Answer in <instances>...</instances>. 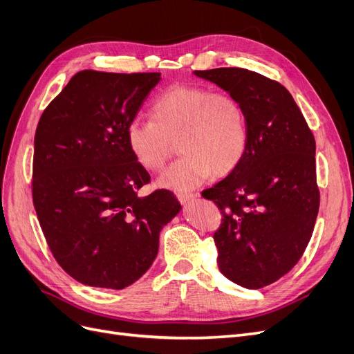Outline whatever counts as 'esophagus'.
<instances>
[{"label":"esophagus","mask_w":354,"mask_h":354,"mask_svg":"<svg viewBox=\"0 0 354 354\" xmlns=\"http://www.w3.org/2000/svg\"><path fill=\"white\" fill-rule=\"evenodd\" d=\"M178 200L182 203V204H188L191 201H194L195 198H197V194H191V192H178L176 194Z\"/></svg>","instance_id":"1"}]
</instances>
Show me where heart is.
Returning <instances> with one entry per match:
<instances>
[{"mask_svg":"<svg viewBox=\"0 0 354 354\" xmlns=\"http://www.w3.org/2000/svg\"><path fill=\"white\" fill-rule=\"evenodd\" d=\"M150 120L127 127L136 160L156 172L167 162L178 140L182 154L159 178L166 188L188 191L212 175H226L248 149V121L238 99L198 86H172L153 102Z\"/></svg>","mask_w":354,"mask_h":354,"instance_id":"1","label":"heart"}]
</instances>
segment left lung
<instances>
[{"instance_id": "left-lung-1", "label": "left lung", "mask_w": 354, "mask_h": 354, "mask_svg": "<svg viewBox=\"0 0 354 354\" xmlns=\"http://www.w3.org/2000/svg\"><path fill=\"white\" fill-rule=\"evenodd\" d=\"M194 74L238 99L246 113L243 159L201 195L223 214L214 233L218 270L261 289L289 272L310 241L319 208L315 138L280 83L245 68Z\"/></svg>"}]
</instances>
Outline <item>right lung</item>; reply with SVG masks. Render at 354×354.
Instances as JSON below:
<instances>
[{"mask_svg": "<svg viewBox=\"0 0 354 354\" xmlns=\"http://www.w3.org/2000/svg\"><path fill=\"white\" fill-rule=\"evenodd\" d=\"M160 73H77L39 120L33 204L57 263L86 286L121 290L146 272L179 212L174 192L138 189L150 175L127 127Z\"/></svg>", "mask_w": 354, "mask_h": 354, "instance_id": "right-lung-1", "label": "right lung"}]
</instances>
